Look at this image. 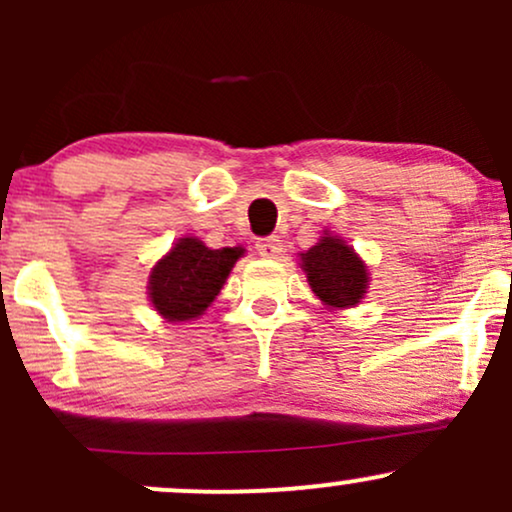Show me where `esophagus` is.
<instances>
[{
  "label": "esophagus",
  "mask_w": 512,
  "mask_h": 512,
  "mask_svg": "<svg viewBox=\"0 0 512 512\" xmlns=\"http://www.w3.org/2000/svg\"><path fill=\"white\" fill-rule=\"evenodd\" d=\"M257 252H260L262 257H279L281 252H284V245H281V240L276 236H269V238H260L255 243Z\"/></svg>",
  "instance_id": "obj_1"
}]
</instances>
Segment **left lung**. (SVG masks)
<instances>
[{"label": "left lung", "mask_w": 512, "mask_h": 512, "mask_svg": "<svg viewBox=\"0 0 512 512\" xmlns=\"http://www.w3.org/2000/svg\"><path fill=\"white\" fill-rule=\"evenodd\" d=\"M308 284L317 298L332 308H349L363 298L368 286L366 264L344 240L325 236L301 255Z\"/></svg>", "instance_id": "1"}]
</instances>
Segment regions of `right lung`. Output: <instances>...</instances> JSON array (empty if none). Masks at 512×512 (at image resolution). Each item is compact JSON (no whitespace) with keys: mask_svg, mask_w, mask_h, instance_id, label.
<instances>
[{"mask_svg":"<svg viewBox=\"0 0 512 512\" xmlns=\"http://www.w3.org/2000/svg\"><path fill=\"white\" fill-rule=\"evenodd\" d=\"M240 255L243 248L211 250L202 240L182 238L151 272V303L170 322L202 315Z\"/></svg>","mask_w":512,"mask_h":512,"instance_id":"obj_1","label":"right lung"}]
</instances>
